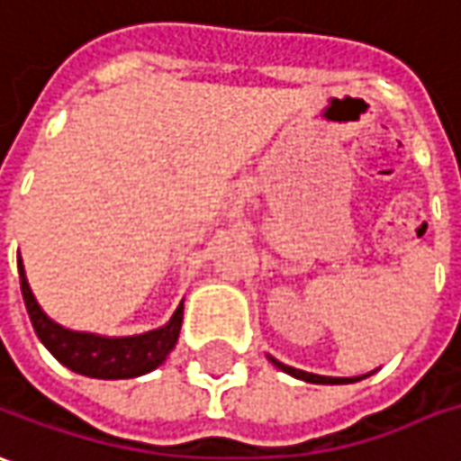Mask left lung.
I'll list each match as a JSON object with an SVG mask.
<instances>
[{"label":"left lung","mask_w":461,"mask_h":461,"mask_svg":"<svg viewBox=\"0 0 461 461\" xmlns=\"http://www.w3.org/2000/svg\"><path fill=\"white\" fill-rule=\"evenodd\" d=\"M270 358L272 366H277L280 371H285V374L295 375V378H300V381H308V384H330V386H336V384H356V381H361V378H366V375H353V378H333V375H318V374H308V371H300V368H293V366H285V363H280L277 358H272V356H267Z\"/></svg>","instance_id":"8db88e82"}]
</instances>
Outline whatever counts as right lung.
Returning a JSON list of instances; mask_svg holds the SVG:
<instances>
[{"label":"right lung","mask_w":461,"mask_h":461,"mask_svg":"<svg viewBox=\"0 0 461 461\" xmlns=\"http://www.w3.org/2000/svg\"><path fill=\"white\" fill-rule=\"evenodd\" d=\"M17 267H20L22 297L30 312L34 333L42 340V346L75 374L105 378V381L136 378L158 368L176 346L181 321H184V303L174 310V315L166 325L149 333H140V336L111 338L86 333V330H70L52 321L45 310L40 308L37 297L32 295V287L27 283L22 259H17Z\"/></svg>","instance_id":"right-lung-1"}]
</instances>
